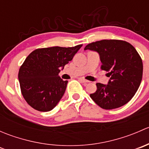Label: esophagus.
Listing matches in <instances>:
<instances>
[{
    "mask_svg": "<svg viewBox=\"0 0 149 149\" xmlns=\"http://www.w3.org/2000/svg\"><path fill=\"white\" fill-rule=\"evenodd\" d=\"M79 81H81L82 82V83H84V84H87V83H88V81H87V80H86L85 79H84V78H79Z\"/></svg>",
    "mask_w": 149,
    "mask_h": 149,
    "instance_id": "34e87169",
    "label": "esophagus"
}]
</instances>
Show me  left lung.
<instances>
[{
	"label": "left lung",
	"instance_id": "obj_1",
	"mask_svg": "<svg viewBox=\"0 0 149 149\" xmlns=\"http://www.w3.org/2000/svg\"><path fill=\"white\" fill-rule=\"evenodd\" d=\"M86 49L98 52L101 69L109 77L108 84H97L91 98L104 109L127 104L139 89L143 76L142 60L134 47L123 40H103L88 44Z\"/></svg>",
	"mask_w": 149,
	"mask_h": 149
}]
</instances>
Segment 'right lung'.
Returning <instances> with one entry per match:
<instances>
[{
	"label": "right lung",
	"mask_w": 149,
	"mask_h": 149,
	"mask_svg": "<svg viewBox=\"0 0 149 149\" xmlns=\"http://www.w3.org/2000/svg\"><path fill=\"white\" fill-rule=\"evenodd\" d=\"M82 47H52L31 52L19 68V81L24 98L40 112L50 111L63 96L68 81L59 76L61 68L72 61Z\"/></svg>",
	"instance_id": "right-lung-1"
}]
</instances>
